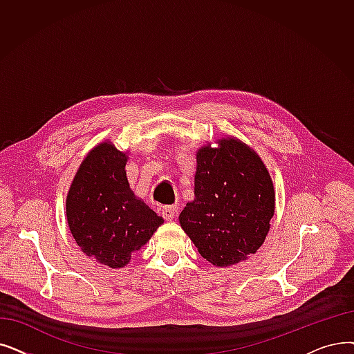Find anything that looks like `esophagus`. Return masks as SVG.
Segmentation results:
<instances>
[{"label": "esophagus", "instance_id": "34e87169", "mask_svg": "<svg viewBox=\"0 0 354 354\" xmlns=\"http://www.w3.org/2000/svg\"><path fill=\"white\" fill-rule=\"evenodd\" d=\"M175 212H176V207L175 205H165L162 208L163 218L167 220V221H171V220L175 218Z\"/></svg>", "mask_w": 354, "mask_h": 354}]
</instances>
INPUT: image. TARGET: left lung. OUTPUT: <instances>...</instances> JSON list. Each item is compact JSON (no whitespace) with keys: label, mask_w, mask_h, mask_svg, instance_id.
Wrapping results in <instances>:
<instances>
[{"label":"left lung","mask_w":354,"mask_h":354,"mask_svg":"<svg viewBox=\"0 0 354 354\" xmlns=\"http://www.w3.org/2000/svg\"><path fill=\"white\" fill-rule=\"evenodd\" d=\"M274 211L273 183L263 162L236 139L196 153L195 199L179 223L208 262L232 266L263 244Z\"/></svg>","instance_id":"1"}]
</instances>
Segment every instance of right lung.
<instances>
[{
    "label": "right lung",
    "mask_w": 354,
    "mask_h": 354,
    "mask_svg": "<svg viewBox=\"0 0 354 354\" xmlns=\"http://www.w3.org/2000/svg\"><path fill=\"white\" fill-rule=\"evenodd\" d=\"M126 153L111 143L89 151L66 198L71 233L86 256L110 268L126 266L163 218L130 189Z\"/></svg>",
    "instance_id": "obj_1"
}]
</instances>
